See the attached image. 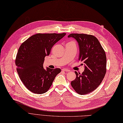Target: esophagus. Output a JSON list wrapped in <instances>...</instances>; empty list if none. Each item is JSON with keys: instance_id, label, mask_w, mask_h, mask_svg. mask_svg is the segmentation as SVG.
<instances>
[{"instance_id": "esophagus-1", "label": "esophagus", "mask_w": 123, "mask_h": 123, "mask_svg": "<svg viewBox=\"0 0 123 123\" xmlns=\"http://www.w3.org/2000/svg\"><path fill=\"white\" fill-rule=\"evenodd\" d=\"M62 71H65V72H69L70 71V70H69L68 69L64 68V69H62Z\"/></svg>"}]
</instances>
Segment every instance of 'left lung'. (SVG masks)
Listing matches in <instances>:
<instances>
[{"label": "left lung", "instance_id": "obj_1", "mask_svg": "<svg viewBox=\"0 0 123 123\" xmlns=\"http://www.w3.org/2000/svg\"><path fill=\"white\" fill-rule=\"evenodd\" d=\"M68 37L75 38L79 43V60L83 62L85 70L76 74L71 83L72 88L80 95L89 93L97 88L105 75L107 59L105 52L95 36L86 34H70Z\"/></svg>", "mask_w": 123, "mask_h": 123}]
</instances>
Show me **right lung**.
<instances>
[{"label":"right lung","instance_id":"right-lung-1","mask_svg":"<svg viewBox=\"0 0 123 123\" xmlns=\"http://www.w3.org/2000/svg\"><path fill=\"white\" fill-rule=\"evenodd\" d=\"M66 33H38L21 44L15 59L19 78L29 90L36 94H43L49 90L61 69L43 67L44 57L50 54L54 44Z\"/></svg>","mask_w":123,"mask_h":123}]
</instances>
